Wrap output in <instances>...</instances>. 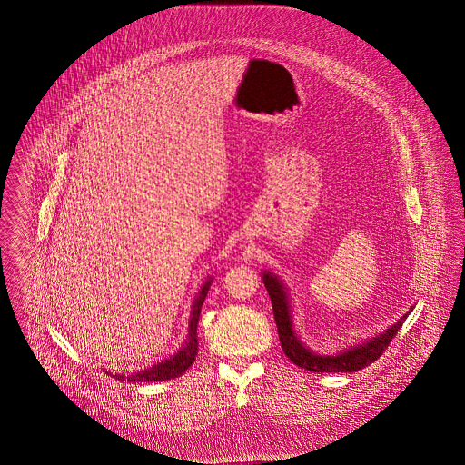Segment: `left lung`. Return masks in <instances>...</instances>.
Here are the masks:
<instances>
[{
    "instance_id": "1",
    "label": "left lung",
    "mask_w": 465,
    "mask_h": 465,
    "mask_svg": "<svg viewBox=\"0 0 465 465\" xmlns=\"http://www.w3.org/2000/svg\"><path fill=\"white\" fill-rule=\"evenodd\" d=\"M263 284H265L270 300H272L273 317H275L277 332H279V340H281V347H282L284 354L292 361V364H296L307 371H313V373H352V371H359V370L370 366L380 355L383 354V351L389 347L392 338L401 330L402 322L413 310L410 309V312H406L394 326H391L383 332H378L371 340H368L361 345L351 347L340 354H315L313 351H310L302 343V340L298 338V334L292 328L288 291L284 288L282 281H279L277 275L265 270Z\"/></svg>"
}]
</instances>
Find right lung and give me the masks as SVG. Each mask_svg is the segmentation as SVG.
Returning <instances> with one entry per match:
<instances>
[{
    "label": "right lung",
    "mask_w": 465,
    "mask_h": 465,
    "mask_svg": "<svg viewBox=\"0 0 465 465\" xmlns=\"http://www.w3.org/2000/svg\"><path fill=\"white\" fill-rule=\"evenodd\" d=\"M213 279L209 277L203 286L199 291L193 305H192V313H190V328H188V341L186 345L173 355L171 359H165L162 362H158L155 366L144 370V371H137L134 375L127 376V381H162V380H171L181 376L195 361L197 352H199V340H197V326H199L200 310L205 302L207 291L211 288ZM108 373V371H106ZM111 376H118V380H124V375H114V373H108Z\"/></svg>",
    "instance_id": "1"
}]
</instances>
